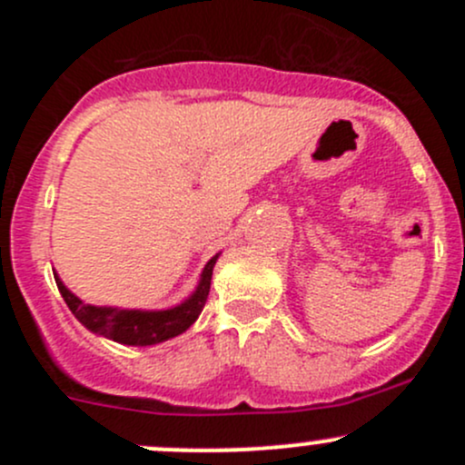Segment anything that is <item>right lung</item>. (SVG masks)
Segmentation results:
<instances>
[{
	"label": "right lung",
	"mask_w": 465,
	"mask_h": 465,
	"mask_svg": "<svg viewBox=\"0 0 465 465\" xmlns=\"http://www.w3.org/2000/svg\"><path fill=\"white\" fill-rule=\"evenodd\" d=\"M218 256L220 252L206 262L203 274H200L198 285H195V290L184 302L171 308H162V311L92 306V303H85L81 297H76L55 272L54 276L55 285H58L69 311L94 335L107 337V340L128 346H154L171 340V337L182 335L186 328H191V323L198 320L206 303V297H209L211 274H213V265L218 261Z\"/></svg>",
	"instance_id": "obj_1"
}]
</instances>
